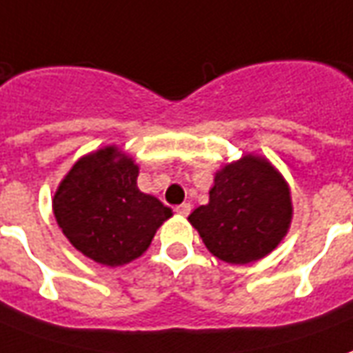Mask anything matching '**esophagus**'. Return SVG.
Instances as JSON below:
<instances>
[{
  "instance_id": "esophagus-1",
  "label": "esophagus",
  "mask_w": 353,
  "mask_h": 353,
  "mask_svg": "<svg viewBox=\"0 0 353 353\" xmlns=\"http://www.w3.org/2000/svg\"><path fill=\"white\" fill-rule=\"evenodd\" d=\"M176 213L181 216H187L190 213V203H181V205H177Z\"/></svg>"
}]
</instances>
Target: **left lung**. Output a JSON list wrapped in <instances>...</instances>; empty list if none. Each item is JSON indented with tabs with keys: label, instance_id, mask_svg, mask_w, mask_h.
I'll use <instances>...</instances> for the list:
<instances>
[{
	"label": "left lung",
	"instance_id": "obj_1",
	"mask_svg": "<svg viewBox=\"0 0 353 353\" xmlns=\"http://www.w3.org/2000/svg\"><path fill=\"white\" fill-rule=\"evenodd\" d=\"M292 219L290 190L265 159L247 155L215 176L210 203L189 215L213 256L249 263L270 254Z\"/></svg>",
	"mask_w": 353,
	"mask_h": 353
}]
</instances>
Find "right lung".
Masks as SVG:
<instances>
[{
  "label": "right lung",
  "instance_id": "obj_1",
  "mask_svg": "<svg viewBox=\"0 0 353 353\" xmlns=\"http://www.w3.org/2000/svg\"><path fill=\"white\" fill-rule=\"evenodd\" d=\"M138 166L116 148L80 159L54 196V215L74 247L103 265L145 252L172 210L137 187Z\"/></svg>",
  "mask_w": 353,
  "mask_h": 353
}]
</instances>
